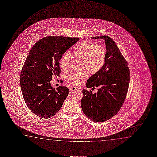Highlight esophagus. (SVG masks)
<instances>
[{"label": "esophagus", "mask_w": 157, "mask_h": 157, "mask_svg": "<svg viewBox=\"0 0 157 157\" xmlns=\"http://www.w3.org/2000/svg\"><path fill=\"white\" fill-rule=\"evenodd\" d=\"M77 90L78 88L75 87H71V88H70V90H71L72 92H74V91Z\"/></svg>", "instance_id": "34e87169"}]
</instances>
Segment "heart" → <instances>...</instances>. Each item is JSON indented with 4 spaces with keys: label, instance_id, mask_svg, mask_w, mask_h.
<instances>
[{
    "label": "heart",
    "instance_id": "obj_1",
    "mask_svg": "<svg viewBox=\"0 0 157 157\" xmlns=\"http://www.w3.org/2000/svg\"><path fill=\"white\" fill-rule=\"evenodd\" d=\"M72 55L75 58L82 60V69H86L91 74L98 72L105 65L106 57L105 48L100 44L93 45L86 42H80L74 48ZM71 57L69 54L64 55L60 58L59 64L63 71H68L70 69ZM86 70L75 72L67 77V81L73 85L83 84L88 77Z\"/></svg>",
    "mask_w": 157,
    "mask_h": 157
}]
</instances>
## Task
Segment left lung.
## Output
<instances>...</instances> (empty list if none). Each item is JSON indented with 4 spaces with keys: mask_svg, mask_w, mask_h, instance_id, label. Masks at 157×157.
Masks as SVG:
<instances>
[{
    "mask_svg": "<svg viewBox=\"0 0 157 157\" xmlns=\"http://www.w3.org/2000/svg\"><path fill=\"white\" fill-rule=\"evenodd\" d=\"M92 38L105 41V63L86 84L87 88L98 87V92L93 94L91 90L84 89L81 105L89 119L102 122L115 116L122 107L127 97L130 75L128 64L113 39L105 35Z\"/></svg>",
    "mask_w": 157,
    "mask_h": 157,
    "instance_id": "1",
    "label": "left lung"
}]
</instances>
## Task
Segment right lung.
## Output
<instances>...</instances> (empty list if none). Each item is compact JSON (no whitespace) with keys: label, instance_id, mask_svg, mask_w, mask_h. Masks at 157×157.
Masks as SVG:
<instances>
[{"label":"right lung","instance_id":"right-lung-1","mask_svg":"<svg viewBox=\"0 0 157 157\" xmlns=\"http://www.w3.org/2000/svg\"><path fill=\"white\" fill-rule=\"evenodd\" d=\"M79 38L46 36L37 41L22 68L20 82L24 100L30 111L42 118H49L60 110L69 94V88H52V75L60 73L63 54Z\"/></svg>","mask_w":157,"mask_h":157}]
</instances>
